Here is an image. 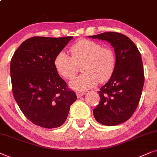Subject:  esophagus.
Here are the masks:
<instances>
[{
  "label": "esophagus",
  "mask_w": 157,
  "mask_h": 157,
  "mask_svg": "<svg viewBox=\"0 0 157 157\" xmlns=\"http://www.w3.org/2000/svg\"><path fill=\"white\" fill-rule=\"evenodd\" d=\"M85 93H84V92H76V95L77 98H81L82 96L85 95Z\"/></svg>",
  "instance_id": "34e87169"
}]
</instances>
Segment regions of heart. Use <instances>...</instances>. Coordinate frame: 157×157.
<instances>
[{
  "instance_id": "heart-1",
  "label": "heart",
  "mask_w": 157,
  "mask_h": 157,
  "mask_svg": "<svg viewBox=\"0 0 157 157\" xmlns=\"http://www.w3.org/2000/svg\"><path fill=\"white\" fill-rule=\"evenodd\" d=\"M71 56L60 52L54 64L58 73L66 80H72L82 65V75L73 80L70 86L79 91L87 90L98 82L103 83L110 80L116 66V56L110 47H103L96 41L81 39L71 46Z\"/></svg>"
}]
</instances>
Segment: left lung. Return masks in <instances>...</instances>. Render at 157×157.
Here are the masks:
<instances>
[{"label": "left lung", "instance_id": "1", "mask_svg": "<svg viewBox=\"0 0 157 157\" xmlns=\"http://www.w3.org/2000/svg\"><path fill=\"white\" fill-rule=\"evenodd\" d=\"M114 47L116 66L100 91V103L93 110L95 120L105 126L122 124L132 116L141 98L144 72L141 54L135 44L122 33L105 32L94 36Z\"/></svg>", "mask_w": 157, "mask_h": 157}]
</instances>
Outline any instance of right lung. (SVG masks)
<instances>
[{"mask_svg":"<svg viewBox=\"0 0 157 157\" xmlns=\"http://www.w3.org/2000/svg\"><path fill=\"white\" fill-rule=\"evenodd\" d=\"M72 38L33 36L14 52L10 61L13 97L33 124L46 128L59 127L77 100L54 64L57 54Z\"/></svg>","mask_w":157,"mask_h":157,"instance_id":"1","label":"right lung"}]
</instances>
